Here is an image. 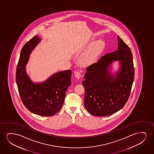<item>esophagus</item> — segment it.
Wrapping results in <instances>:
<instances>
[{
    "label": "esophagus",
    "mask_w": 154,
    "mask_h": 154,
    "mask_svg": "<svg viewBox=\"0 0 154 154\" xmlns=\"http://www.w3.org/2000/svg\"><path fill=\"white\" fill-rule=\"evenodd\" d=\"M75 77H76L77 79H80V78L82 77V74L80 73V72H75Z\"/></svg>",
    "instance_id": "1"
}]
</instances>
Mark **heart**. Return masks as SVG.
I'll list each match as a JSON object with an SVG mask.
<instances>
[{
  "label": "heart",
  "instance_id": "1",
  "mask_svg": "<svg viewBox=\"0 0 154 154\" xmlns=\"http://www.w3.org/2000/svg\"><path fill=\"white\" fill-rule=\"evenodd\" d=\"M105 47V42L103 39H99L95 42L91 39L80 58V63L84 66L90 65L94 63L103 53Z\"/></svg>",
  "mask_w": 154,
  "mask_h": 154
}]
</instances>
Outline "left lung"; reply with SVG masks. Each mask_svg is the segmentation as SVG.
<instances>
[{"instance_id":"left-lung-1","label":"left lung","mask_w":154,"mask_h":154,"mask_svg":"<svg viewBox=\"0 0 154 154\" xmlns=\"http://www.w3.org/2000/svg\"><path fill=\"white\" fill-rule=\"evenodd\" d=\"M116 61L119 68L113 72L112 63ZM134 73L131 49L118 36V49L86 68L82 83L87 110L93 116L103 117L121 109L129 97Z\"/></svg>"}]
</instances>
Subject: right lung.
Listing matches in <instances>:
<instances>
[{"instance_id":"right-lung-1","label":"right lung","mask_w":154,"mask_h":154,"mask_svg":"<svg viewBox=\"0 0 154 154\" xmlns=\"http://www.w3.org/2000/svg\"><path fill=\"white\" fill-rule=\"evenodd\" d=\"M42 40L34 36L21 49L17 65L16 80L19 95L26 107L33 114L51 116L61 109L66 92L71 85L70 70L56 72L41 82H34L27 74L26 65L30 55Z\"/></svg>"}]
</instances>
